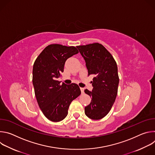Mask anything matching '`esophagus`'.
<instances>
[{"instance_id": "1", "label": "esophagus", "mask_w": 155, "mask_h": 155, "mask_svg": "<svg viewBox=\"0 0 155 155\" xmlns=\"http://www.w3.org/2000/svg\"><path fill=\"white\" fill-rule=\"evenodd\" d=\"M80 90H81V94H83L84 93V88L83 87H80Z\"/></svg>"}]
</instances>
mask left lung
<instances>
[{
	"instance_id": "obj_1",
	"label": "left lung",
	"mask_w": 155,
	"mask_h": 155,
	"mask_svg": "<svg viewBox=\"0 0 155 155\" xmlns=\"http://www.w3.org/2000/svg\"><path fill=\"white\" fill-rule=\"evenodd\" d=\"M85 60L88 75H94L92 91L84 90L91 97V103L84 107L86 115L92 120H100L111 110L118 93V68L112 55L99 43L77 46Z\"/></svg>"
}]
</instances>
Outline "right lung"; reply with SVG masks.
Returning <instances> with one entry per match:
<instances>
[{"label":"right lung","instance_id":"right-lung-1","mask_svg":"<svg viewBox=\"0 0 155 155\" xmlns=\"http://www.w3.org/2000/svg\"><path fill=\"white\" fill-rule=\"evenodd\" d=\"M77 53L75 47L51 44L34 62L32 83L35 95L42 113L51 121L64 120L72 101L81 94L77 84H61L57 80L64 72L65 61Z\"/></svg>","mask_w":155,"mask_h":155}]
</instances>
